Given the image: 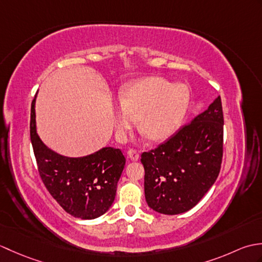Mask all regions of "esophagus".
Returning a JSON list of instances; mask_svg holds the SVG:
<instances>
[{"instance_id":"esophagus-1","label":"esophagus","mask_w":262,"mask_h":262,"mask_svg":"<svg viewBox=\"0 0 262 262\" xmlns=\"http://www.w3.org/2000/svg\"><path fill=\"white\" fill-rule=\"evenodd\" d=\"M127 155H128V158H129L133 161H137L138 159H140V153H138L135 148L128 149Z\"/></svg>"}]
</instances>
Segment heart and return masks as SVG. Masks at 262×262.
Masks as SVG:
<instances>
[{
  "instance_id": "heart-1",
  "label": "heart",
  "mask_w": 262,
  "mask_h": 262,
  "mask_svg": "<svg viewBox=\"0 0 262 262\" xmlns=\"http://www.w3.org/2000/svg\"><path fill=\"white\" fill-rule=\"evenodd\" d=\"M189 90L183 84H173L164 77L152 76L126 86L114 105L117 136L124 140L136 125L142 134L154 142L169 138L186 115Z\"/></svg>"
}]
</instances>
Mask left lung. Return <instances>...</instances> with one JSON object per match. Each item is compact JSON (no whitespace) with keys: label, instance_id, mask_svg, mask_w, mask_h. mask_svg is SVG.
<instances>
[{"label":"left lung","instance_id":"1","mask_svg":"<svg viewBox=\"0 0 262 262\" xmlns=\"http://www.w3.org/2000/svg\"><path fill=\"white\" fill-rule=\"evenodd\" d=\"M224 117L221 97L170 140L144 152L147 205L165 215L194 207L219 177L223 159Z\"/></svg>","mask_w":262,"mask_h":262}]
</instances>
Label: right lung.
Here are the masks:
<instances>
[{
  "label": "right lung",
  "mask_w": 262,
  "mask_h": 262,
  "mask_svg": "<svg viewBox=\"0 0 262 262\" xmlns=\"http://www.w3.org/2000/svg\"><path fill=\"white\" fill-rule=\"evenodd\" d=\"M35 101L31 103L30 140L42 183L66 213L82 220L97 219L114 203L125 157L114 147H103L84 158L55 153L36 132Z\"/></svg>",
  "instance_id": "obj_1"
}]
</instances>
